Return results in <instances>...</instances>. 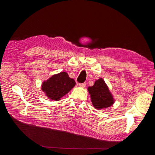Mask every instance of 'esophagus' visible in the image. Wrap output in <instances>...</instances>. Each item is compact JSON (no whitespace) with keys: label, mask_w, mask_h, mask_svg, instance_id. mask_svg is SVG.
<instances>
[{"label":"esophagus","mask_w":155,"mask_h":155,"mask_svg":"<svg viewBox=\"0 0 155 155\" xmlns=\"http://www.w3.org/2000/svg\"><path fill=\"white\" fill-rule=\"evenodd\" d=\"M79 86L80 87H84L86 86V83H80L79 84Z\"/></svg>","instance_id":"34e87169"}]
</instances>
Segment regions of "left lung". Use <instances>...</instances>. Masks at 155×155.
Returning <instances> with one entry per match:
<instances>
[{
	"instance_id": "8db88e82",
	"label": "left lung",
	"mask_w": 155,
	"mask_h": 155,
	"mask_svg": "<svg viewBox=\"0 0 155 155\" xmlns=\"http://www.w3.org/2000/svg\"><path fill=\"white\" fill-rule=\"evenodd\" d=\"M87 90L90 94L92 104L96 109L106 108L114 104V98L102 78L96 81L93 86L87 87Z\"/></svg>"
}]
</instances>
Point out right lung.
<instances>
[{"label": "right lung", "mask_w": 155, "mask_h": 155, "mask_svg": "<svg viewBox=\"0 0 155 155\" xmlns=\"http://www.w3.org/2000/svg\"><path fill=\"white\" fill-rule=\"evenodd\" d=\"M75 84V81L69 78L67 72H61L43 82L41 90L49 99L58 101L68 94Z\"/></svg>", "instance_id": "1"}]
</instances>
